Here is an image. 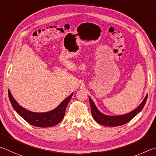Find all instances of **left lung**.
I'll return each mask as SVG.
<instances>
[{"mask_svg":"<svg viewBox=\"0 0 156 156\" xmlns=\"http://www.w3.org/2000/svg\"><path fill=\"white\" fill-rule=\"evenodd\" d=\"M147 96H148V94L146 95V97H144L143 101H142L140 104L139 105L135 110H133V111L130 112L127 114L118 116L106 115V114L101 112L99 110V109L97 108L96 105H95L93 101H92L91 98L89 97V101L91 107L92 115L93 116L95 121L100 125H105V126L108 127H116L120 126V125H122L130 121L133 118H134V117L143 110V108H144V106L145 105V103L147 101Z\"/></svg>","mask_w":156,"mask_h":156,"instance_id":"left-lung-1","label":"left lung"}]
</instances>
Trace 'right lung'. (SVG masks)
<instances>
[{"instance_id": "1", "label": "right lung", "mask_w": 156, "mask_h": 156, "mask_svg": "<svg viewBox=\"0 0 156 156\" xmlns=\"http://www.w3.org/2000/svg\"><path fill=\"white\" fill-rule=\"evenodd\" d=\"M8 94L13 109L27 122L35 127H49L57 125L64 118L66 109L73 97V92L66 98L57 107L46 112H34L27 110L19 105L13 97L9 90H8Z\"/></svg>"}]
</instances>
